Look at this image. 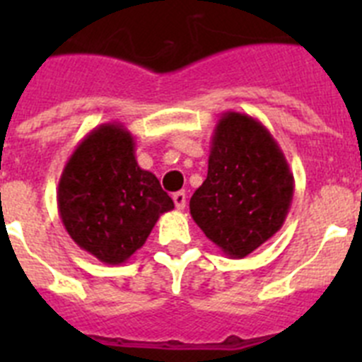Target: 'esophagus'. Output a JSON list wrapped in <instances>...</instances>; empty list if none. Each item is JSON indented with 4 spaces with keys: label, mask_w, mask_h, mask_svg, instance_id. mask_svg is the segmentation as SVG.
<instances>
[{
    "label": "esophagus",
    "mask_w": 362,
    "mask_h": 362,
    "mask_svg": "<svg viewBox=\"0 0 362 362\" xmlns=\"http://www.w3.org/2000/svg\"><path fill=\"white\" fill-rule=\"evenodd\" d=\"M172 199H174L175 209L177 210H183L185 206H187V194H185V192H175L174 196H172Z\"/></svg>",
    "instance_id": "esophagus-1"
}]
</instances>
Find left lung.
<instances>
[{
  "instance_id": "left-lung-1",
  "label": "left lung",
  "mask_w": 362,
  "mask_h": 362,
  "mask_svg": "<svg viewBox=\"0 0 362 362\" xmlns=\"http://www.w3.org/2000/svg\"><path fill=\"white\" fill-rule=\"evenodd\" d=\"M293 187L288 161L267 127L225 112L214 130L209 174L190 199L192 219L223 254L246 257L279 232Z\"/></svg>"
}]
</instances>
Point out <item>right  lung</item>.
I'll return each instance as SVG.
<instances>
[{"instance_id":"1","label":"right lung","mask_w":362,"mask_h":362,"mask_svg":"<svg viewBox=\"0 0 362 362\" xmlns=\"http://www.w3.org/2000/svg\"><path fill=\"white\" fill-rule=\"evenodd\" d=\"M174 201L136 161V143L121 123L83 137L57 187V210L74 243L105 264L124 263L145 245Z\"/></svg>"}]
</instances>
